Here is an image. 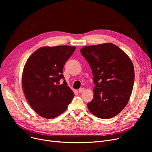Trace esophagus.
I'll list each match as a JSON object with an SVG mask.
<instances>
[{
    "label": "esophagus",
    "instance_id": "obj_1",
    "mask_svg": "<svg viewBox=\"0 0 152 152\" xmlns=\"http://www.w3.org/2000/svg\"><path fill=\"white\" fill-rule=\"evenodd\" d=\"M84 91V88H81L79 89V93H82Z\"/></svg>",
    "mask_w": 152,
    "mask_h": 152
}]
</instances>
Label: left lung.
<instances>
[{
	"instance_id": "8db88e82",
	"label": "left lung",
	"mask_w": 152,
	"mask_h": 152,
	"mask_svg": "<svg viewBox=\"0 0 152 152\" xmlns=\"http://www.w3.org/2000/svg\"><path fill=\"white\" fill-rule=\"evenodd\" d=\"M80 52L89 64L95 84L94 98L87 107L99 118L116 116L126 106L132 93L134 83L132 61L111 43L86 46Z\"/></svg>"
}]
</instances>
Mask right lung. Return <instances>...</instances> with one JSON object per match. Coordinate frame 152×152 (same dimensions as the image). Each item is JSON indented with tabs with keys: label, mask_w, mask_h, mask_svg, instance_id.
I'll return each instance as SVG.
<instances>
[{
	"label": "right lung",
	"mask_w": 152,
	"mask_h": 152,
	"mask_svg": "<svg viewBox=\"0 0 152 152\" xmlns=\"http://www.w3.org/2000/svg\"><path fill=\"white\" fill-rule=\"evenodd\" d=\"M76 47H44L28 59L22 75V86L29 104L44 118H55L65 111L74 97L63 73V66ZM64 81L61 85L59 81Z\"/></svg>",
	"instance_id": "right-lung-1"
}]
</instances>
